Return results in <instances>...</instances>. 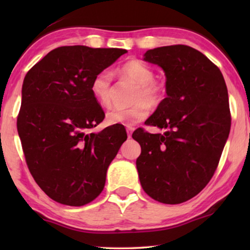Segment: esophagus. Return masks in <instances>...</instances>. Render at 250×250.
Wrapping results in <instances>:
<instances>
[{
    "label": "esophagus",
    "mask_w": 250,
    "mask_h": 250,
    "mask_svg": "<svg viewBox=\"0 0 250 250\" xmlns=\"http://www.w3.org/2000/svg\"><path fill=\"white\" fill-rule=\"evenodd\" d=\"M133 131H134V127H132V126H127V127H126V132H127L128 138H131L132 136Z\"/></svg>",
    "instance_id": "34e87169"
}]
</instances>
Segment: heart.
<instances>
[{
    "label": "heart",
    "instance_id": "obj_1",
    "mask_svg": "<svg viewBox=\"0 0 250 250\" xmlns=\"http://www.w3.org/2000/svg\"><path fill=\"white\" fill-rule=\"evenodd\" d=\"M123 77L136 84L133 95L134 104L129 107L116 105L108 110L105 121L109 125H134L150 114V104L158 105L165 95V87L155 81V73L148 64L140 60H129L118 69ZM91 93L104 107L110 104L112 94V75L109 70H101L92 78Z\"/></svg>",
    "mask_w": 250,
    "mask_h": 250
}]
</instances>
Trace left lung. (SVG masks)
Wrapping results in <instances>:
<instances>
[{"label":"left lung","mask_w":250,"mask_h":250,"mask_svg":"<svg viewBox=\"0 0 250 250\" xmlns=\"http://www.w3.org/2000/svg\"><path fill=\"white\" fill-rule=\"evenodd\" d=\"M145 60L165 71L167 93L146 124L166 132L132 134L141 146L140 182L152 199L181 204L207 186L220 163L231 127L227 84L216 64L191 46L148 50Z\"/></svg>","instance_id":"obj_1"}]
</instances>
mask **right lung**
<instances>
[{
  "label": "right lung",
  "mask_w": 250,
  "mask_h": 250,
  "mask_svg": "<svg viewBox=\"0 0 250 250\" xmlns=\"http://www.w3.org/2000/svg\"><path fill=\"white\" fill-rule=\"evenodd\" d=\"M126 52L60 46L26 74L17 129L30 174L57 203L84 206L93 201L127 139L119 125L90 132L104 118L91 93L92 78Z\"/></svg>",
  "instance_id": "add662e5"
}]
</instances>
